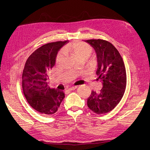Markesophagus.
Returning <instances> with one entry per match:
<instances>
[{
    "mask_svg": "<svg viewBox=\"0 0 150 150\" xmlns=\"http://www.w3.org/2000/svg\"><path fill=\"white\" fill-rule=\"evenodd\" d=\"M77 88V86H70V87H68V90H69V91H73V90H75Z\"/></svg>",
    "mask_w": 150,
    "mask_h": 150,
    "instance_id": "obj_1",
    "label": "esophagus"
}]
</instances>
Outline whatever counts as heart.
I'll list each match as a JSON object with an SVG mask.
<instances>
[{"instance_id":"1","label":"heart","mask_w":150,"mask_h":150,"mask_svg":"<svg viewBox=\"0 0 150 150\" xmlns=\"http://www.w3.org/2000/svg\"><path fill=\"white\" fill-rule=\"evenodd\" d=\"M62 52L64 53L71 54L79 60H85L87 58H88V57L92 54V48L85 42L75 41L65 46L62 49ZM62 58L61 53H59L56 56V63H59L62 60ZM88 64L90 66L95 67L97 65V60L94 58L90 59Z\"/></svg>"}]
</instances>
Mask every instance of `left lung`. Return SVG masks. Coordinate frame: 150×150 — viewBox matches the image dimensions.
<instances>
[{
    "mask_svg": "<svg viewBox=\"0 0 150 150\" xmlns=\"http://www.w3.org/2000/svg\"><path fill=\"white\" fill-rule=\"evenodd\" d=\"M94 48L97 55L98 79L102 84L99 92L92 91L87 99L90 110L97 114L111 111L120 102L127 85L125 64L117 48L107 40H85Z\"/></svg>",
    "mask_w": 150,
    "mask_h": 150,
    "instance_id": "8db88e82",
    "label": "left lung"
}]
</instances>
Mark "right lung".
<instances>
[{
	"label": "right lung",
	"mask_w": 150,
	"mask_h": 150,
	"mask_svg": "<svg viewBox=\"0 0 150 150\" xmlns=\"http://www.w3.org/2000/svg\"><path fill=\"white\" fill-rule=\"evenodd\" d=\"M67 42L47 43L34 51L25 62L22 88L27 101L35 110L47 115L55 113L65 98L63 91L50 88L48 75L56 62L58 52Z\"/></svg>",
	"instance_id": "add662e5"
}]
</instances>
